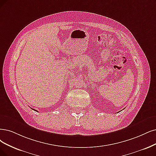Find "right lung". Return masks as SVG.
I'll return each mask as SVG.
<instances>
[{
	"label": "right lung",
	"mask_w": 156,
	"mask_h": 156,
	"mask_svg": "<svg viewBox=\"0 0 156 156\" xmlns=\"http://www.w3.org/2000/svg\"><path fill=\"white\" fill-rule=\"evenodd\" d=\"M32 109H33V108H32ZM33 110H34V111H37L35 110V109H33Z\"/></svg>",
	"instance_id": "obj_1"
}]
</instances>
